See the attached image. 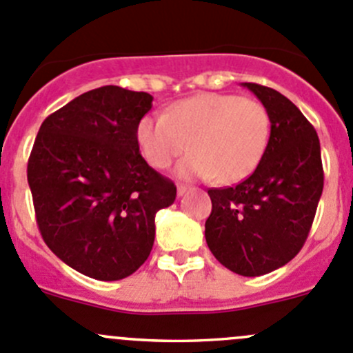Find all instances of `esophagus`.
<instances>
[{"instance_id": "34e87169", "label": "esophagus", "mask_w": 353, "mask_h": 353, "mask_svg": "<svg viewBox=\"0 0 353 353\" xmlns=\"http://www.w3.org/2000/svg\"><path fill=\"white\" fill-rule=\"evenodd\" d=\"M188 191H190V188L183 186V184H179V186H177V196H184V194H186Z\"/></svg>"}]
</instances>
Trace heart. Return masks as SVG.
<instances>
[{"instance_id": "b5f03b06", "label": "heart", "mask_w": 353, "mask_h": 353, "mask_svg": "<svg viewBox=\"0 0 353 353\" xmlns=\"http://www.w3.org/2000/svg\"><path fill=\"white\" fill-rule=\"evenodd\" d=\"M272 121L265 105L236 94H206L170 105L163 116H143L137 143L155 169H167L190 148L177 174L184 179L234 184L254 172L270 143Z\"/></svg>"}]
</instances>
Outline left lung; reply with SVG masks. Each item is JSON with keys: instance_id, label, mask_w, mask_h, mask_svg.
<instances>
[{"instance_id": "1", "label": "left lung", "mask_w": 353, "mask_h": 353, "mask_svg": "<svg viewBox=\"0 0 353 353\" xmlns=\"http://www.w3.org/2000/svg\"><path fill=\"white\" fill-rule=\"evenodd\" d=\"M270 114L272 133L261 162L234 188L208 190L210 251L230 272L259 276L287 265L302 249L323 193L319 138L280 92L243 83Z\"/></svg>"}]
</instances>
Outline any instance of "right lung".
Returning <instances> with one entry per match:
<instances>
[{"instance_id": "right-lung-1", "label": "right lung", "mask_w": 353, "mask_h": 353, "mask_svg": "<svg viewBox=\"0 0 353 353\" xmlns=\"http://www.w3.org/2000/svg\"><path fill=\"white\" fill-rule=\"evenodd\" d=\"M147 92L108 85L85 92L41 124L27 165L35 219L48 248L95 280H121L150 256L155 213L176 186L140 154Z\"/></svg>"}]
</instances>
